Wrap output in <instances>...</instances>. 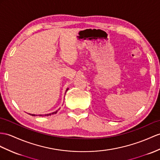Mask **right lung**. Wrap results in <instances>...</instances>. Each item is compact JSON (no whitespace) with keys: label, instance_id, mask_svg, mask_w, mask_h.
I'll list each match as a JSON object with an SVG mask.
<instances>
[{"label":"right lung","instance_id":"1","mask_svg":"<svg viewBox=\"0 0 160 160\" xmlns=\"http://www.w3.org/2000/svg\"><path fill=\"white\" fill-rule=\"evenodd\" d=\"M68 88H67V90H66V92H65V94H66V92H67V91H68ZM60 109V108H59ZM58 109V110H59ZM58 110H57V111H54V112H52V113H48V114H45V115H38V116H49V115H53V114H56V113H57V112L58 111ZM29 115H32V116H37V115H34V114H30V113H28Z\"/></svg>","mask_w":160,"mask_h":160}]
</instances>
